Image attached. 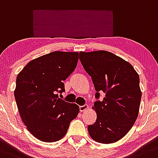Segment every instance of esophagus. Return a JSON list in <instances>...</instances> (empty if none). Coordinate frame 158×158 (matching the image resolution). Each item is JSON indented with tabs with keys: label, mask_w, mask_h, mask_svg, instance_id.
Returning a JSON list of instances; mask_svg holds the SVG:
<instances>
[{
	"label": "esophagus",
	"mask_w": 158,
	"mask_h": 158,
	"mask_svg": "<svg viewBox=\"0 0 158 158\" xmlns=\"http://www.w3.org/2000/svg\"><path fill=\"white\" fill-rule=\"evenodd\" d=\"M87 109H88L87 105H84V106H79V110H80V112H84V111H86Z\"/></svg>",
	"instance_id": "esophagus-1"
}]
</instances>
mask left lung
I'll return each instance as SVG.
<instances>
[{"instance_id":"1","label":"left lung","mask_w":158,"mask_h":158,"mask_svg":"<svg viewBox=\"0 0 158 158\" xmlns=\"http://www.w3.org/2000/svg\"><path fill=\"white\" fill-rule=\"evenodd\" d=\"M79 60L97 93H105L103 100L94 102L97 120L87 127L98 143H113L131 130L139 115L142 92L139 76L133 66L108 51L79 52Z\"/></svg>"}]
</instances>
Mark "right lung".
<instances>
[{
  "instance_id": "add662e5",
  "label": "right lung",
  "mask_w": 158,
  "mask_h": 158,
  "mask_svg": "<svg viewBox=\"0 0 158 158\" xmlns=\"http://www.w3.org/2000/svg\"><path fill=\"white\" fill-rule=\"evenodd\" d=\"M79 52L55 51L32 60L18 74L14 96L23 122L36 139L52 143L66 135L79 107L59 98Z\"/></svg>"
}]
</instances>
